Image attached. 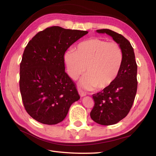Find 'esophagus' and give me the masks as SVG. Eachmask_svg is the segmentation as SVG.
<instances>
[{
    "label": "esophagus",
    "mask_w": 156,
    "mask_h": 156,
    "mask_svg": "<svg viewBox=\"0 0 156 156\" xmlns=\"http://www.w3.org/2000/svg\"><path fill=\"white\" fill-rule=\"evenodd\" d=\"M78 93H79V94H80V96L81 97H84V96L87 95V94H86L83 90H82L81 89H78Z\"/></svg>",
    "instance_id": "obj_1"
}]
</instances>
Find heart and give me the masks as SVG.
I'll return each mask as SVG.
<instances>
[{"label":"heart","mask_w":156,"mask_h":156,"mask_svg":"<svg viewBox=\"0 0 156 156\" xmlns=\"http://www.w3.org/2000/svg\"><path fill=\"white\" fill-rule=\"evenodd\" d=\"M68 74L76 80L86 71L88 74L81 81L82 87L92 90L104 89L118 77L122 64V54L115 42L93 37L80 42L76 50L69 49L64 55Z\"/></svg>","instance_id":"heart-1"}]
</instances>
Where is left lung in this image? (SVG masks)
I'll return each mask as SVG.
<instances>
[{
    "mask_svg": "<svg viewBox=\"0 0 156 156\" xmlns=\"http://www.w3.org/2000/svg\"><path fill=\"white\" fill-rule=\"evenodd\" d=\"M117 43L122 54V64L118 77L108 87L92 94L94 105L90 117L102 125H111L122 120L130 111L137 93V65L133 48L122 35L108 29H98Z\"/></svg>",
    "mask_w": 156,
    "mask_h": 156,
    "instance_id": "8db88e82",
    "label": "left lung"
}]
</instances>
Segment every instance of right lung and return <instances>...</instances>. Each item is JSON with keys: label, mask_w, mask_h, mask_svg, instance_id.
<instances>
[{"label": "right lung", "mask_w": 156, "mask_h": 156, "mask_svg": "<svg viewBox=\"0 0 156 156\" xmlns=\"http://www.w3.org/2000/svg\"><path fill=\"white\" fill-rule=\"evenodd\" d=\"M88 34L59 26L38 32L25 47L20 64L19 87L27 113L37 121L55 125L80 98L76 84L65 72L68 48Z\"/></svg>", "instance_id": "obj_1"}]
</instances>
